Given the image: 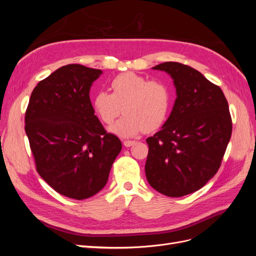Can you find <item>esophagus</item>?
<instances>
[{
	"label": "esophagus",
	"instance_id": "esophagus-1",
	"mask_svg": "<svg viewBox=\"0 0 256 256\" xmlns=\"http://www.w3.org/2000/svg\"><path fill=\"white\" fill-rule=\"evenodd\" d=\"M136 142V141H124V145H125L126 147H130V146H132V145H134Z\"/></svg>",
	"mask_w": 256,
	"mask_h": 256
}]
</instances>
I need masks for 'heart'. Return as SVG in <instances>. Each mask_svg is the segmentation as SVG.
<instances>
[{
	"mask_svg": "<svg viewBox=\"0 0 256 256\" xmlns=\"http://www.w3.org/2000/svg\"><path fill=\"white\" fill-rule=\"evenodd\" d=\"M112 94L98 92L92 108L102 122L109 125L124 109L125 116L110 127L120 138H132L138 134L157 130L164 125L171 109L172 95L162 81L148 80L134 72L116 76L111 82Z\"/></svg>",
	"mask_w": 256,
	"mask_h": 256,
	"instance_id": "b5f03b06",
	"label": "heart"
}]
</instances>
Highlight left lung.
<instances>
[{"label":"left lung","instance_id":"8db88e82","mask_svg":"<svg viewBox=\"0 0 256 256\" xmlns=\"http://www.w3.org/2000/svg\"><path fill=\"white\" fill-rule=\"evenodd\" d=\"M154 69L172 76L177 98L164 127L146 138L145 174L152 187L170 198L190 194L218 172L232 136V118L222 90L177 62Z\"/></svg>","mask_w":256,"mask_h":256}]
</instances>
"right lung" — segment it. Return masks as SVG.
<instances>
[{"label": "right lung", "mask_w": 256, "mask_h": 256, "mask_svg": "<svg viewBox=\"0 0 256 256\" xmlns=\"http://www.w3.org/2000/svg\"><path fill=\"white\" fill-rule=\"evenodd\" d=\"M102 74L80 64L58 68L33 90L26 111V132L42 180L58 193L85 200L102 190L120 138L108 134L90 99Z\"/></svg>", "instance_id": "add662e5"}]
</instances>
